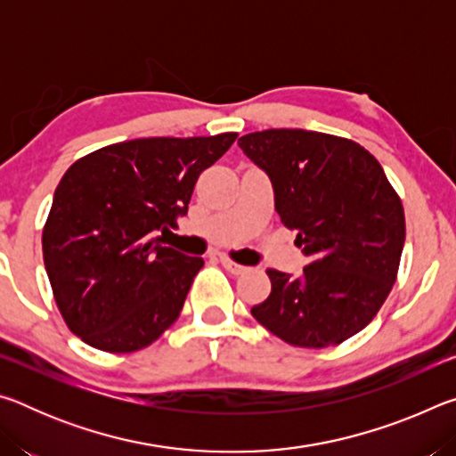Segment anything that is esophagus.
Returning <instances> with one entry per match:
<instances>
[{
	"label": "esophagus",
	"instance_id": "1",
	"mask_svg": "<svg viewBox=\"0 0 456 456\" xmlns=\"http://www.w3.org/2000/svg\"><path fill=\"white\" fill-rule=\"evenodd\" d=\"M221 264H223V267L227 269L229 273H233V275H241V273L247 272V269H249V267H245L241 264H235V261L229 259V257H221Z\"/></svg>",
	"mask_w": 456,
	"mask_h": 456
}]
</instances>
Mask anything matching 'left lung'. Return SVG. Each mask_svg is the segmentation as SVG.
Listing matches in <instances>:
<instances>
[{"label":"left lung","instance_id":"8db88e82","mask_svg":"<svg viewBox=\"0 0 456 456\" xmlns=\"http://www.w3.org/2000/svg\"><path fill=\"white\" fill-rule=\"evenodd\" d=\"M269 175L275 211L312 264L299 277L267 269L272 293L253 318L297 348H328L356 336L396 281L406 223L398 192L364 146L302 128L239 138Z\"/></svg>","mask_w":456,"mask_h":456}]
</instances>
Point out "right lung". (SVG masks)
I'll use <instances>...</instances> for the list:
<instances>
[{"instance_id":"1","label":"right lung","mask_w":456,"mask_h":456,"mask_svg":"<svg viewBox=\"0 0 456 456\" xmlns=\"http://www.w3.org/2000/svg\"><path fill=\"white\" fill-rule=\"evenodd\" d=\"M235 138H134L102 146L64 173L42 251L58 310L82 342L130 354L176 322L205 261L152 235L187 213L199 175Z\"/></svg>"}]
</instances>
